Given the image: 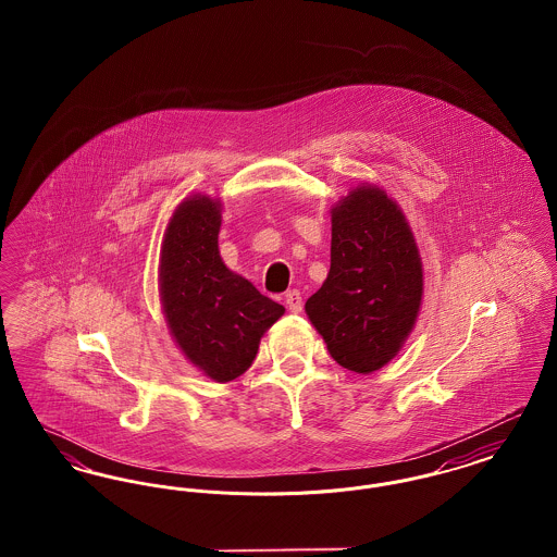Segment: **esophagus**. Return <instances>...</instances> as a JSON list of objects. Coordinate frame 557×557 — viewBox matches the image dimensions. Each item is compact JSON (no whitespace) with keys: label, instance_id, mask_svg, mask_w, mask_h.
Listing matches in <instances>:
<instances>
[{"label":"esophagus","instance_id":"1","mask_svg":"<svg viewBox=\"0 0 557 557\" xmlns=\"http://www.w3.org/2000/svg\"><path fill=\"white\" fill-rule=\"evenodd\" d=\"M286 305H288L292 313H300L302 311V296H300V292H286Z\"/></svg>","mask_w":557,"mask_h":557}]
</instances>
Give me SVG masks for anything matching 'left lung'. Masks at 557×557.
Instances as JSON below:
<instances>
[{
	"label": "left lung",
	"mask_w": 557,
	"mask_h": 557,
	"mask_svg": "<svg viewBox=\"0 0 557 557\" xmlns=\"http://www.w3.org/2000/svg\"><path fill=\"white\" fill-rule=\"evenodd\" d=\"M424 265L397 200L373 184L332 207L330 273L305 305L345 370L373 373L398 355L422 309Z\"/></svg>",
	"instance_id": "left-lung-1"
}]
</instances>
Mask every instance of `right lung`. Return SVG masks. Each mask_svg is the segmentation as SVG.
Segmentation results:
<instances>
[{"mask_svg":"<svg viewBox=\"0 0 557 557\" xmlns=\"http://www.w3.org/2000/svg\"><path fill=\"white\" fill-rule=\"evenodd\" d=\"M223 202L184 198L160 244L159 292L166 327L187 361L225 384L248 370L267 330L286 313L219 255Z\"/></svg>","mask_w":557,"mask_h":557,"instance_id":"right-lung-1","label":"right lung"}]
</instances>
